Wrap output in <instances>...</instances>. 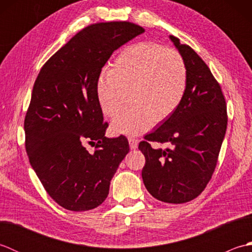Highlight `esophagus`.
<instances>
[{"label":"esophagus","mask_w":252,"mask_h":252,"mask_svg":"<svg viewBox=\"0 0 252 252\" xmlns=\"http://www.w3.org/2000/svg\"><path fill=\"white\" fill-rule=\"evenodd\" d=\"M129 144L131 149H136L138 145V140H136L134 137H129Z\"/></svg>","instance_id":"obj_1"}]
</instances>
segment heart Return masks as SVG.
<instances>
[{
  "label": "heart",
  "instance_id": "1",
  "mask_svg": "<svg viewBox=\"0 0 252 252\" xmlns=\"http://www.w3.org/2000/svg\"><path fill=\"white\" fill-rule=\"evenodd\" d=\"M187 88V68L180 53L153 42L125 47L111 70L96 82V96L104 114L115 117L131 93L135 103L112 121L116 134L138 135L153 122L178 109Z\"/></svg>",
  "mask_w": 252,
  "mask_h": 252
}]
</instances>
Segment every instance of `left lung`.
<instances>
[{"label": "left lung", "mask_w": 252, "mask_h": 252, "mask_svg": "<svg viewBox=\"0 0 252 252\" xmlns=\"http://www.w3.org/2000/svg\"><path fill=\"white\" fill-rule=\"evenodd\" d=\"M187 68V88L172 115L144 136L138 149L145 156L144 185L153 197L169 203L195 199L215 172L227 126L226 103L207 63L178 37L170 35ZM152 141L170 142L155 150Z\"/></svg>", "instance_id": "1"}]
</instances>
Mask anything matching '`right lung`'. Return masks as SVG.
<instances>
[{"instance_id":"obj_1","label":"right lung","mask_w":252,"mask_h":252,"mask_svg":"<svg viewBox=\"0 0 252 252\" xmlns=\"http://www.w3.org/2000/svg\"><path fill=\"white\" fill-rule=\"evenodd\" d=\"M144 31L129 21L90 25L37 74L25 117L26 151L47 194L67 210L87 211L101 205L130 151L126 136H105L108 123L96 82L112 53ZM87 143L94 144V152L85 148Z\"/></svg>"}]
</instances>
